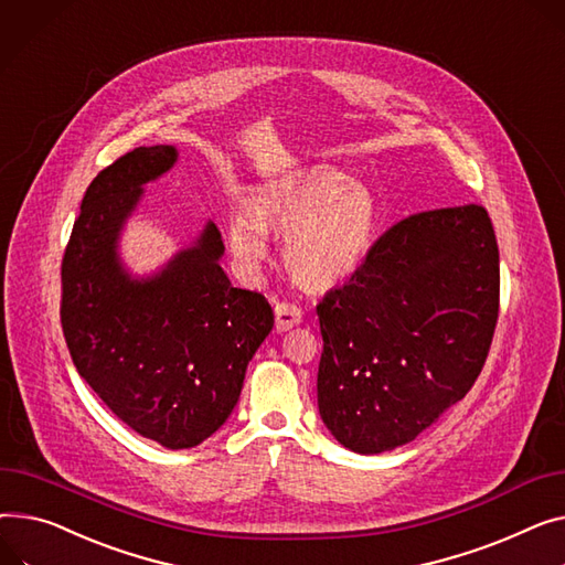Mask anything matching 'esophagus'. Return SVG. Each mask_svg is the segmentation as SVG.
I'll return each instance as SVG.
<instances>
[{
    "label": "esophagus",
    "mask_w": 565,
    "mask_h": 565,
    "mask_svg": "<svg viewBox=\"0 0 565 565\" xmlns=\"http://www.w3.org/2000/svg\"><path fill=\"white\" fill-rule=\"evenodd\" d=\"M275 316H277V331H288L305 320L302 307L295 302H277Z\"/></svg>",
    "instance_id": "34e87169"
}]
</instances>
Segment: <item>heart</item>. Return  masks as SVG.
<instances>
[{
  "label": "heart",
  "instance_id": "heart-1",
  "mask_svg": "<svg viewBox=\"0 0 565 565\" xmlns=\"http://www.w3.org/2000/svg\"><path fill=\"white\" fill-rule=\"evenodd\" d=\"M374 230V200L367 188L324 168L302 179L266 185L252 206L232 211L230 249L243 270H256L268 256V232L286 234L284 258L307 288L345 281L367 252Z\"/></svg>",
  "mask_w": 565,
  "mask_h": 565
}]
</instances>
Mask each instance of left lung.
I'll use <instances>...</instances> for the list:
<instances>
[{
  "label": "left lung",
  "instance_id": "left-lung-1",
  "mask_svg": "<svg viewBox=\"0 0 565 565\" xmlns=\"http://www.w3.org/2000/svg\"><path fill=\"white\" fill-rule=\"evenodd\" d=\"M318 406L359 455L411 443L468 395L500 313V252L481 204L413 213L316 307Z\"/></svg>",
  "mask_w": 565,
  "mask_h": 565
}]
</instances>
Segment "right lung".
I'll return each instance as SVG.
<instances>
[{"instance_id":"right-lung-1","label":"right lung","mask_w":565,"mask_h":565,"mask_svg":"<svg viewBox=\"0 0 565 565\" xmlns=\"http://www.w3.org/2000/svg\"><path fill=\"white\" fill-rule=\"evenodd\" d=\"M174 161L172 145L136 147L93 179L61 263V324L72 363L113 416L185 449L230 418L275 316L266 297L222 273L213 222L152 279L122 270L118 234L140 185Z\"/></svg>"}]
</instances>
